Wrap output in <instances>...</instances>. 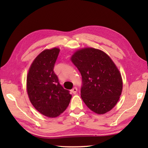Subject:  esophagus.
<instances>
[{"mask_svg": "<svg viewBox=\"0 0 148 148\" xmlns=\"http://www.w3.org/2000/svg\"><path fill=\"white\" fill-rule=\"evenodd\" d=\"M77 87H74L73 89H72V93L73 94H76V92H77Z\"/></svg>", "mask_w": 148, "mask_h": 148, "instance_id": "34e87169", "label": "esophagus"}]
</instances>
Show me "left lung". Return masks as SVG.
<instances>
[{
	"label": "left lung",
	"instance_id": "1",
	"mask_svg": "<svg viewBox=\"0 0 148 148\" xmlns=\"http://www.w3.org/2000/svg\"><path fill=\"white\" fill-rule=\"evenodd\" d=\"M71 61L82 77L81 97L95 113L104 114L118 102L123 89L121 74L111 58L100 49L85 47Z\"/></svg>",
	"mask_w": 148,
	"mask_h": 148
}]
</instances>
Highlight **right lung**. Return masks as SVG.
<instances>
[{
    "label": "right lung",
    "mask_w": 148,
    "mask_h": 148,
    "mask_svg": "<svg viewBox=\"0 0 148 148\" xmlns=\"http://www.w3.org/2000/svg\"><path fill=\"white\" fill-rule=\"evenodd\" d=\"M60 49H45L31 64L27 76V90L30 101L35 109L48 117L62 114L72 98L69 91L59 82L53 71Z\"/></svg>",
    "instance_id": "obj_1"
}]
</instances>
